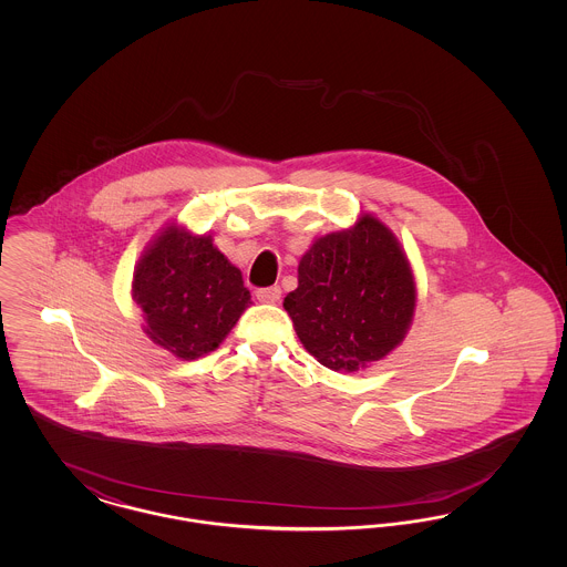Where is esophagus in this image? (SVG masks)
Here are the masks:
<instances>
[{
	"instance_id": "obj_1",
	"label": "esophagus",
	"mask_w": 567,
	"mask_h": 567,
	"mask_svg": "<svg viewBox=\"0 0 567 567\" xmlns=\"http://www.w3.org/2000/svg\"><path fill=\"white\" fill-rule=\"evenodd\" d=\"M280 297H282L280 287H268V289H259V291H257V299H259L261 303H278Z\"/></svg>"
}]
</instances>
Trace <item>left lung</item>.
<instances>
[{
  "label": "left lung",
  "mask_w": 567,
  "mask_h": 567,
  "mask_svg": "<svg viewBox=\"0 0 567 567\" xmlns=\"http://www.w3.org/2000/svg\"><path fill=\"white\" fill-rule=\"evenodd\" d=\"M416 299L404 246L378 216L361 213L351 227L312 240L282 306L321 365L359 372L404 342Z\"/></svg>",
  "instance_id": "obj_1"
}]
</instances>
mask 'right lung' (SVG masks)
<instances>
[{
    "label": "right lung",
    "instance_id": "add662e5",
    "mask_svg": "<svg viewBox=\"0 0 567 567\" xmlns=\"http://www.w3.org/2000/svg\"><path fill=\"white\" fill-rule=\"evenodd\" d=\"M132 297L151 342L181 361L216 351L252 303L243 271L216 248L213 234L176 220L144 246Z\"/></svg>",
    "mask_w": 567,
    "mask_h": 567
}]
</instances>
